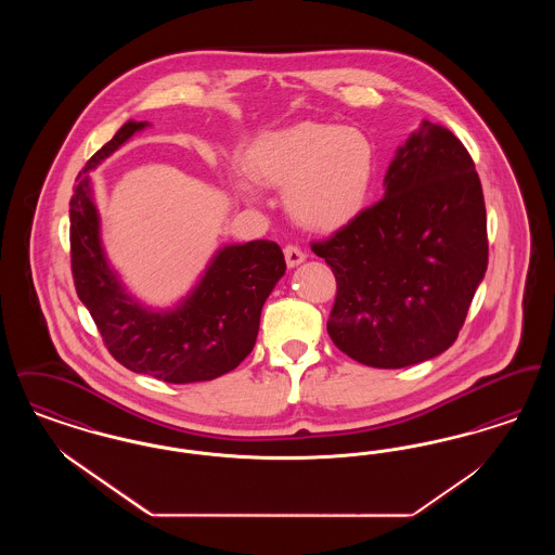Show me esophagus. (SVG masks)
I'll return each mask as SVG.
<instances>
[{
    "mask_svg": "<svg viewBox=\"0 0 555 555\" xmlns=\"http://www.w3.org/2000/svg\"><path fill=\"white\" fill-rule=\"evenodd\" d=\"M285 260H287L289 268H295V266H299L306 260V254L295 245H287L285 247Z\"/></svg>",
    "mask_w": 555,
    "mask_h": 555,
    "instance_id": "1",
    "label": "esophagus"
}]
</instances>
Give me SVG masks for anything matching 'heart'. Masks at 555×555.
I'll return each mask as SVG.
<instances>
[{
  "instance_id": "b5f03b06",
  "label": "heart",
  "mask_w": 555,
  "mask_h": 555,
  "mask_svg": "<svg viewBox=\"0 0 555 555\" xmlns=\"http://www.w3.org/2000/svg\"><path fill=\"white\" fill-rule=\"evenodd\" d=\"M246 172L233 181L247 204L262 199L260 185L285 186L291 218L312 231H335L369 204L376 156L369 137L351 127L301 120L266 131L249 145Z\"/></svg>"
}]
</instances>
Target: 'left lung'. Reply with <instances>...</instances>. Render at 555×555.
<instances>
[{
  "label": "left lung",
  "mask_w": 555,
  "mask_h": 555,
  "mask_svg": "<svg viewBox=\"0 0 555 555\" xmlns=\"http://www.w3.org/2000/svg\"><path fill=\"white\" fill-rule=\"evenodd\" d=\"M383 186L312 251L337 279L333 344L364 366L405 369L455 341L487 270V211L470 154L428 120L397 147Z\"/></svg>",
  "instance_id": "left-lung-1"
}]
</instances>
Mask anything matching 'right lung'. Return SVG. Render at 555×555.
Wrapping results in <instances>:
<instances>
[{
	"instance_id": "1",
	"label": "right lung",
	"mask_w": 555,
	"mask_h": 555,
	"mask_svg": "<svg viewBox=\"0 0 555 555\" xmlns=\"http://www.w3.org/2000/svg\"><path fill=\"white\" fill-rule=\"evenodd\" d=\"M147 127L125 122L77 177L70 199L75 287L122 366L175 385L211 380L251 353L266 299L285 274V256L272 241L229 243L177 304L154 308L132 295L107 260L89 172Z\"/></svg>"
}]
</instances>
